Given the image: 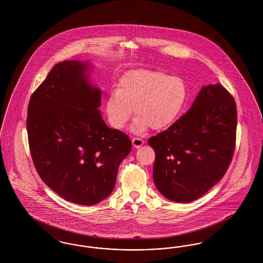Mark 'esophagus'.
Wrapping results in <instances>:
<instances>
[{
	"mask_svg": "<svg viewBox=\"0 0 263 263\" xmlns=\"http://www.w3.org/2000/svg\"><path fill=\"white\" fill-rule=\"evenodd\" d=\"M132 144H133V146L135 148H139V147H141L144 144V141L141 138L134 137L132 139Z\"/></svg>",
	"mask_w": 263,
	"mask_h": 263,
	"instance_id": "obj_1",
	"label": "esophagus"
}]
</instances>
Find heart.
<instances>
[{"mask_svg":"<svg viewBox=\"0 0 263 263\" xmlns=\"http://www.w3.org/2000/svg\"><path fill=\"white\" fill-rule=\"evenodd\" d=\"M187 100V86L183 79L162 71L135 70L126 73L118 88L105 100L109 124L121 130L132 116L138 117L134 130H163L172 125L182 111Z\"/></svg>","mask_w":263,"mask_h":263,"instance_id":"heart-1","label":"heart"}]
</instances>
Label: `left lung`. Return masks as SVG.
I'll use <instances>...</instances> for the list:
<instances>
[{
	"mask_svg": "<svg viewBox=\"0 0 263 263\" xmlns=\"http://www.w3.org/2000/svg\"><path fill=\"white\" fill-rule=\"evenodd\" d=\"M237 106L222 85L201 88L187 112L149 139L155 151L154 181L170 200H196L222 179L232 162Z\"/></svg>",
	"mask_w": 263,
	"mask_h": 263,
	"instance_id": "1",
	"label": "left lung"
}]
</instances>
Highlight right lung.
<instances>
[{
	"label": "right lung",
	"mask_w": 263,
	"mask_h": 263,
	"mask_svg": "<svg viewBox=\"0 0 263 263\" xmlns=\"http://www.w3.org/2000/svg\"><path fill=\"white\" fill-rule=\"evenodd\" d=\"M88 63L63 61L32 93L26 128L32 162L42 181L65 200L93 205L116 182L131 140L110 129L99 107L101 91L86 75Z\"/></svg>",
	"instance_id": "obj_1"
}]
</instances>
